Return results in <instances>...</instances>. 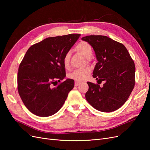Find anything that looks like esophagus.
Wrapping results in <instances>:
<instances>
[{
    "mask_svg": "<svg viewBox=\"0 0 150 150\" xmlns=\"http://www.w3.org/2000/svg\"><path fill=\"white\" fill-rule=\"evenodd\" d=\"M80 84H81V83L79 82V81H75L74 86H79Z\"/></svg>",
    "mask_w": 150,
    "mask_h": 150,
    "instance_id": "esophagus-1",
    "label": "esophagus"
}]
</instances>
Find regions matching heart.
Masks as SVG:
<instances>
[{"mask_svg":"<svg viewBox=\"0 0 150 150\" xmlns=\"http://www.w3.org/2000/svg\"><path fill=\"white\" fill-rule=\"evenodd\" d=\"M75 49L79 53L82 54L86 59H90L93 56V48L91 45L86 41H81L76 45ZM70 52H67L62 59V64L65 68L69 67ZM91 72L90 67H85L83 69H76L69 74V77L76 81H83L88 78Z\"/></svg>","mask_w":150,"mask_h":150,"instance_id":"1","label":"heart"}]
</instances>
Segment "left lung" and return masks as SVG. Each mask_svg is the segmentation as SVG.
<instances>
[{
    "label": "left lung",
    "mask_w": 150,
    "mask_h": 150,
    "mask_svg": "<svg viewBox=\"0 0 150 150\" xmlns=\"http://www.w3.org/2000/svg\"><path fill=\"white\" fill-rule=\"evenodd\" d=\"M82 39L93 47L98 60L93 78L99 83L87 82V101L96 110L112 112L128 99L135 84V65L123 44L104 35H88Z\"/></svg>",
    "instance_id": "obj_1"
}]
</instances>
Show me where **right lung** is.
<instances>
[{
    "instance_id": "right-lung-1",
    "label": "right lung",
    "mask_w": 150,
    "mask_h": 150,
    "mask_svg": "<svg viewBox=\"0 0 150 150\" xmlns=\"http://www.w3.org/2000/svg\"><path fill=\"white\" fill-rule=\"evenodd\" d=\"M79 34L48 38L31 46L19 67L18 93L25 107L38 116L55 114L64 104L74 86V81L66 77L62 59ZM59 83L55 88L52 85Z\"/></svg>"
}]
</instances>
